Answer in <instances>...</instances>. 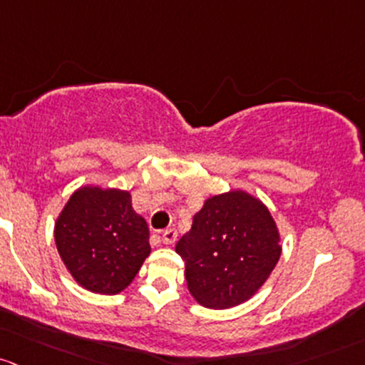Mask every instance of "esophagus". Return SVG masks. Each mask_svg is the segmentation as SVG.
Masks as SVG:
<instances>
[{
	"label": "esophagus",
	"mask_w": 365,
	"mask_h": 365,
	"mask_svg": "<svg viewBox=\"0 0 365 365\" xmlns=\"http://www.w3.org/2000/svg\"><path fill=\"white\" fill-rule=\"evenodd\" d=\"M175 241H176V230L175 228H166V230L163 232V244L171 246Z\"/></svg>",
	"instance_id": "obj_1"
}]
</instances>
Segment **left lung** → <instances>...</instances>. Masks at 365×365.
<instances>
[{
  "mask_svg": "<svg viewBox=\"0 0 365 365\" xmlns=\"http://www.w3.org/2000/svg\"><path fill=\"white\" fill-rule=\"evenodd\" d=\"M192 298L215 310L237 307L262 289L282 246L274 216L258 197L234 189L204 201L176 244Z\"/></svg>",
  "mask_w": 365,
  "mask_h": 365,
  "instance_id": "left-lung-1",
  "label": "left lung"
}]
</instances>
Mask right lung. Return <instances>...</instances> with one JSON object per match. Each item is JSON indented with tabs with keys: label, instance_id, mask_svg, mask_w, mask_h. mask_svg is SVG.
Returning a JSON list of instances; mask_svg holds the SVG:
<instances>
[{
	"label": "right lung",
	"instance_id": "1",
	"mask_svg": "<svg viewBox=\"0 0 365 365\" xmlns=\"http://www.w3.org/2000/svg\"><path fill=\"white\" fill-rule=\"evenodd\" d=\"M53 234L67 272L91 293H121L150 255L147 222L121 189L79 187L57 216Z\"/></svg>",
	"mask_w": 365,
	"mask_h": 365
}]
</instances>
